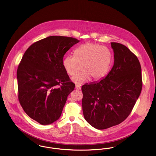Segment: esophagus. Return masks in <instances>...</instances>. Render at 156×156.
<instances>
[{
  "mask_svg": "<svg viewBox=\"0 0 156 156\" xmlns=\"http://www.w3.org/2000/svg\"><path fill=\"white\" fill-rule=\"evenodd\" d=\"M75 88L77 90H81V87L79 85H76Z\"/></svg>",
  "mask_w": 156,
  "mask_h": 156,
  "instance_id": "1",
  "label": "esophagus"
}]
</instances>
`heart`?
I'll use <instances>...</instances> for the list:
<instances>
[{
	"mask_svg": "<svg viewBox=\"0 0 156 156\" xmlns=\"http://www.w3.org/2000/svg\"><path fill=\"white\" fill-rule=\"evenodd\" d=\"M112 55L108 48L101 45L87 42L79 46L75 55L65 56L62 62L67 74L71 76L84 71L72 77L75 83L81 84L89 81L100 80L108 74L111 67Z\"/></svg>",
	"mask_w": 156,
	"mask_h": 156,
	"instance_id": "1",
	"label": "heart"
}]
</instances>
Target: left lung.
<instances>
[{"mask_svg": "<svg viewBox=\"0 0 156 156\" xmlns=\"http://www.w3.org/2000/svg\"><path fill=\"white\" fill-rule=\"evenodd\" d=\"M111 45L114 63L108 74L81 88L84 117L97 129H107L125 121L142 88V69L137 56L121 44Z\"/></svg>", "mask_w": 156, "mask_h": 156, "instance_id": "obj_1", "label": "left lung"}]
</instances>
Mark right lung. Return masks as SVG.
Returning <instances> with one entry per match:
<instances>
[{"label": "right lung", "instance_id": "1", "mask_svg": "<svg viewBox=\"0 0 156 156\" xmlns=\"http://www.w3.org/2000/svg\"><path fill=\"white\" fill-rule=\"evenodd\" d=\"M79 42L72 37L50 36L32 44L21 59L17 71L19 100L28 116L41 125L59 118L75 88L62 62Z\"/></svg>", "mask_w": 156, "mask_h": 156}]
</instances>
